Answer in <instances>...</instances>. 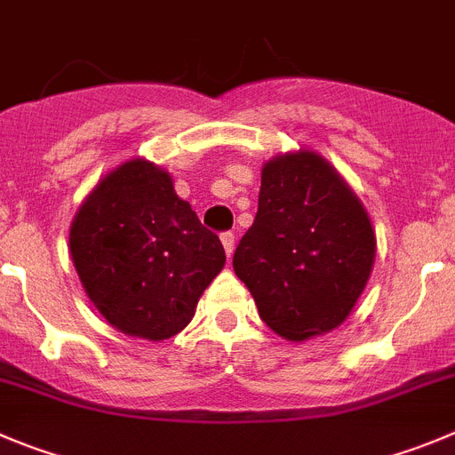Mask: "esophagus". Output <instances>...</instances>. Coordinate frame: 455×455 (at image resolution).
<instances>
[{"label": "esophagus", "mask_w": 455, "mask_h": 455, "mask_svg": "<svg viewBox=\"0 0 455 455\" xmlns=\"http://www.w3.org/2000/svg\"><path fill=\"white\" fill-rule=\"evenodd\" d=\"M220 243H223L225 248V255L232 257V252H235V235H232V232H223V235H220Z\"/></svg>", "instance_id": "1"}]
</instances>
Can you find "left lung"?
Here are the masks:
<instances>
[{"label": "left lung", "mask_w": 455, "mask_h": 455, "mask_svg": "<svg viewBox=\"0 0 455 455\" xmlns=\"http://www.w3.org/2000/svg\"><path fill=\"white\" fill-rule=\"evenodd\" d=\"M374 255L368 212L323 156L295 151L266 162L259 210L232 266L275 333L307 340L339 327L368 284Z\"/></svg>", "instance_id": "8db88e82"}]
</instances>
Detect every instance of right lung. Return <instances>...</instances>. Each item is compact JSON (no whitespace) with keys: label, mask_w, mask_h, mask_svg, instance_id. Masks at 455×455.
<instances>
[{"label":"right lung","mask_w":455,"mask_h":455,"mask_svg":"<svg viewBox=\"0 0 455 455\" xmlns=\"http://www.w3.org/2000/svg\"><path fill=\"white\" fill-rule=\"evenodd\" d=\"M69 252L87 298L128 336L166 340L191 323L223 270L220 239L144 157L116 166L83 200Z\"/></svg>","instance_id":"obj_1"}]
</instances>
